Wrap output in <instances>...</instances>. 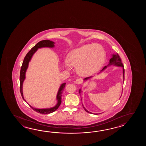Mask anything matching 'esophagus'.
<instances>
[{
  "instance_id": "34e87169",
  "label": "esophagus",
  "mask_w": 146,
  "mask_h": 146,
  "mask_svg": "<svg viewBox=\"0 0 146 146\" xmlns=\"http://www.w3.org/2000/svg\"><path fill=\"white\" fill-rule=\"evenodd\" d=\"M82 82V79L81 78H78L77 79L76 81H75V83L78 84H80Z\"/></svg>"
}]
</instances>
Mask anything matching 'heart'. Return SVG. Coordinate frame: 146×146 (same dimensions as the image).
<instances>
[{"label": "heart", "mask_w": 146, "mask_h": 146, "mask_svg": "<svg viewBox=\"0 0 146 146\" xmlns=\"http://www.w3.org/2000/svg\"><path fill=\"white\" fill-rule=\"evenodd\" d=\"M105 50L99 44H88L72 50L64 65L70 68V65L77 67L78 74L82 76H90L99 72L106 60Z\"/></svg>", "instance_id": "1"}]
</instances>
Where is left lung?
Here are the masks:
<instances>
[{
  "mask_svg": "<svg viewBox=\"0 0 146 146\" xmlns=\"http://www.w3.org/2000/svg\"><path fill=\"white\" fill-rule=\"evenodd\" d=\"M117 66V67H121V68H123V81L124 82V73H125V70H124V66L123 65V64H122V62H121V59L120 58V57H119V56L118 55V54L117 53V54H112V58L110 59L109 64L107 66H106L102 69V70H101V71L100 72H102V71L104 70L106 68H107V67H108L109 66ZM91 78H92V77L86 78H84V81L88 80V79H89ZM79 93L80 94L81 92V89H80L79 90ZM122 92H123V91H122ZM121 97H120V98H121ZM82 106H83L84 109V110H85L86 112H88V113H91V114H93L92 113L88 111L87 109L84 108V106H83L82 103ZM97 114V113H96V114Z\"/></svg>",
  "mask_w": 146,
  "mask_h": 146,
  "instance_id": "obj_1",
  "label": "left lung"
}]
</instances>
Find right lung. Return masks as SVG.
<instances>
[{
  "instance_id": "1",
  "label": "right lung",
  "mask_w": 146,
  "mask_h": 146,
  "mask_svg": "<svg viewBox=\"0 0 146 146\" xmlns=\"http://www.w3.org/2000/svg\"><path fill=\"white\" fill-rule=\"evenodd\" d=\"M55 43L52 40H41L37 43L34 47H33L31 50L27 53L26 56L24 58L23 62L22 63V66L20 70V93L21 94L22 99L25 101V102H27V101L25 99L23 95V90H22V86L23 84L25 79V73L27 72V70L29 66V63L31 61L32 56H33L34 53H35L38 48H43V47H49V48H53L55 46L54 45ZM66 83H63L61 84L60 86L59 87V89L58 91V92L56 96V100H57V104L54 107L50 108H47V109H36L34 108L30 105H29L31 107L32 109L36 112H38L40 114H48L51 113L55 111L57 109L59 108V106L62 103V96L63 90L64 89V88L65 87Z\"/></svg>"
}]
</instances>
